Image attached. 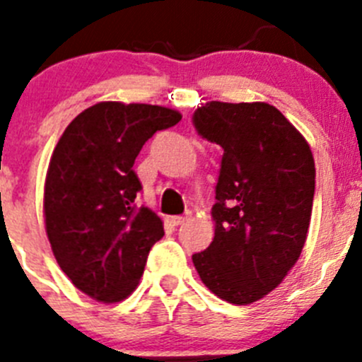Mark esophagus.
Wrapping results in <instances>:
<instances>
[{"label": "esophagus", "instance_id": "esophagus-1", "mask_svg": "<svg viewBox=\"0 0 362 362\" xmlns=\"http://www.w3.org/2000/svg\"><path fill=\"white\" fill-rule=\"evenodd\" d=\"M187 221H188V216H174V217H170V223H172V225H174V226L185 225Z\"/></svg>", "mask_w": 362, "mask_h": 362}]
</instances>
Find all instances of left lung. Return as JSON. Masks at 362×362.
<instances>
[{"instance_id":"1","label":"left lung","mask_w":362,"mask_h":362,"mask_svg":"<svg viewBox=\"0 0 362 362\" xmlns=\"http://www.w3.org/2000/svg\"><path fill=\"white\" fill-rule=\"evenodd\" d=\"M199 136L223 148L214 241L192 255L204 286L232 305L277 288L308 235L315 163L303 134L268 103L210 101L194 112Z\"/></svg>"}]
</instances>
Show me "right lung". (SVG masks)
<instances>
[{"label":"right lung","instance_id":"add662e5","mask_svg":"<svg viewBox=\"0 0 362 362\" xmlns=\"http://www.w3.org/2000/svg\"><path fill=\"white\" fill-rule=\"evenodd\" d=\"M181 114L145 103L101 101L74 117L47 170L43 214L57 264L99 303H119L136 290L148 252L165 235L163 221L136 209L141 183L134 161L158 130Z\"/></svg>","mask_w":362,"mask_h":362}]
</instances>
